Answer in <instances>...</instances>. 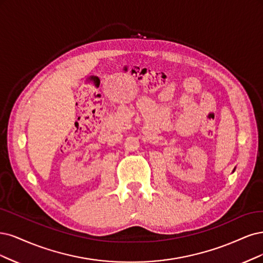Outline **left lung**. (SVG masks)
Wrapping results in <instances>:
<instances>
[{
	"mask_svg": "<svg viewBox=\"0 0 263 263\" xmlns=\"http://www.w3.org/2000/svg\"><path fill=\"white\" fill-rule=\"evenodd\" d=\"M234 171H235V169H234Z\"/></svg>",
	"mask_w": 263,
	"mask_h": 263,
	"instance_id": "obj_1",
	"label": "left lung"
}]
</instances>
